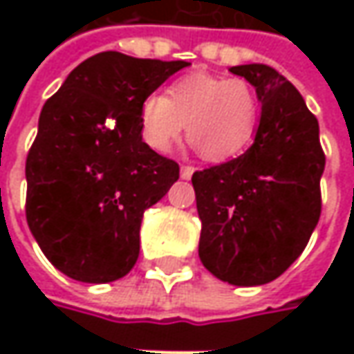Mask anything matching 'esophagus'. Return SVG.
Instances as JSON below:
<instances>
[{
	"mask_svg": "<svg viewBox=\"0 0 354 354\" xmlns=\"http://www.w3.org/2000/svg\"><path fill=\"white\" fill-rule=\"evenodd\" d=\"M193 173H195V167H191V165H183V167H181V179H191V177H193Z\"/></svg>",
	"mask_w": 354,
	"mask_h": 354,
	"instance_id": "obj_1",
	"label": "esophagus"
}]
</instances>
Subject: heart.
Listing matches in <instances>:
<instances>
[{
  "mask_svg": "<svg viewBox=\"0 0 354 354\" xmlns=\"http://www.w3.org/2000/svg\"><path fill=\"white\" fill-rule=\"evenodd\" d=\"M209 161L242 153L258 126V100L242 78L193 73L142 104V136L156 151H167L183 133Z\"/></svg>",
  "mask_w": 354,
  "mask_h": 354,
  "instance_id": "obj_1",
  "label": "heart"
}]
</instances>
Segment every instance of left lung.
I'll return each mask as SVG.
<instances>
[{
    "instance_id": "obj_1",
    "label": "left lung",
    "mask_w": 354,
    "mask_h": 354,
    "mask_svg": "<svg viewBox=\"0 0 354 354\" xmlns=\"http://www.w3.org/2000/svg\"><path fill=\"white\" fill-rule=\"evenodd\" d=\"M262 102L250 147L193 173L201 218L198 258L232 286H262L281 276L319 223L325 153L317 118L286 76L268 64H240Z\"/></svg>"
}]
</instances>
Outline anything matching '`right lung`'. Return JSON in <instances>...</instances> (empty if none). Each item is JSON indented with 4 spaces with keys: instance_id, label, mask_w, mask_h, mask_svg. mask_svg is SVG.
<instances>
[{
    "instance_id": "add662e5",
    "label": "right lung",
    "mask_w": 354,
    "mask_h": 354,
    "mask_svg": "<svg viewBox=\"0 0 354 354\" xmlns=\"http://www.w3.org/2000/svg\"><path fill=\"white\" fill-rule=\"evenodd\" d=\"M189 64L98 53L43 106L25 163V214L64 276L106 283L138 262L143 211L179 179V165L142 140V104Z\"/></svg>"
}]
</instances>
